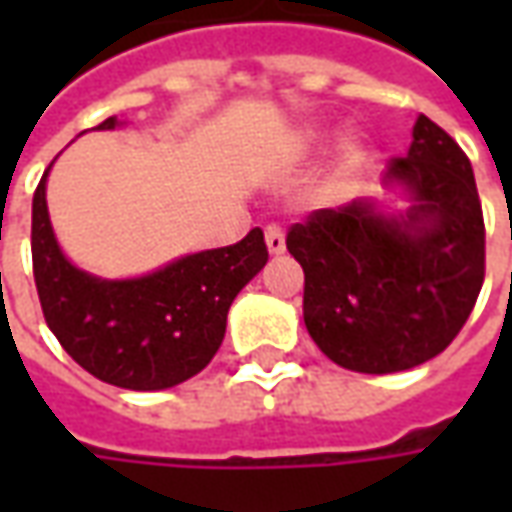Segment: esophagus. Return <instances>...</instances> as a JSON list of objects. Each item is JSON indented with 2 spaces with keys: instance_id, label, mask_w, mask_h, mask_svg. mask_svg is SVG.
<instances>
[{
  "instance_id": "obj_1",
  "label": "esophagus",
  "mask_w": 512,
  "mask_h": 512,
  "mask_svg": "<svg viewBox=\"0 0 512 512\" xmlns=\"http://www.w3.org/2000/svg\"><path fill=\"white\" fill-rule=\"evenodd\" d=\"M266 246L271 255H282L285 252V230L279 224H268L266 227Z\"/></svg>"
}]
</instances>
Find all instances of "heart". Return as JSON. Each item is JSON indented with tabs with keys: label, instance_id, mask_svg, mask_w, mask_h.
<instances>
[{
	"label": "heart",
	"instance_id": "b5f03b06",
	"mask_svg": "<svg viewBox=\"0 0 512 512\" xmlns=\"http://www.w3.org/2000/svg\"><path fill=\"white\" fill-rule=\"evenodd\" d=\"M323 131L318 128H304V131H296V134L288 139V153L290 156H307L312 150H318L323 145ZM359 169V150L354 145H345L340 158H337V167H334V183L343 186L345 180L354 175Z\"/></svg>",
	"mask_w": 512,
	"mask_h": 512
}]
</instances>
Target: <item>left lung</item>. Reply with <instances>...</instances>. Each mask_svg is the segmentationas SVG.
Masks as SVG:
<instances>
[{
	"label": "left lung",
	"mask_w": 512,
	"mask_h": 512,
	"mask_svg": "<svg viewBox=\"0 0 512 512\" xmlns=\"http://www.w3.org/2000/svg\"><path fill=\"white\" fill-rule=\"evenodd\" d=\"M414 142L384 172L403 213L359 200L293 224L288 252L304 268V323L334 365L400 373L439 356L474 310L485 277V224L458 142L419 115Z\"/></svg>",
	"instance_id": "1"
}]
</instances>
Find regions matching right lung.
Wrapping results in <instances>:
<instances>
[{
	"label": "right lung",
	"mask_w": 512,
	"mask_h": 512,
	"mask_svg": "<svg viewBox=\"0 0 512 512\" xmlns=\"http://www.w3.org/2000/svg\"><path fill=\"white\" fill-rule=\"evenodd\" d=\"M117 126V117H106L95 128ZM49 169L32 197V271L54 337L76 365L120 389L156 392L197 376L222 345L233 299L266 266L263 230L178 257L145 277H93L73 266L54 238Z\"/></svg>",
	"instance_id": "1"
}]
</instances>
